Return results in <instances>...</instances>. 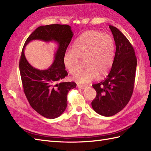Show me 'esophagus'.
Returning <instances> with one entry per match:
<instances>
[{
	"mask_svg": "<svg viewBox=\"0 0 151 151\" xmlns=\"http://www.w3.org/2000/svg\"><path fill=\"white\" fill-rule=\"evenodd\" d=\"M77 87L80 89H86V88H87V86H82V85H79L78 84L77 85Z\"/></svg>",
	"mask_w": 151,
	"mask_h": 151,
	"instance_id": "obj_1",
	"label": "esophagus"
}]
</instances>
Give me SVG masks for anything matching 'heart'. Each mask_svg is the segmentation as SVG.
Masks as SVG:
<instances>
[{
	"mask_svg": "<svg viewBox=\"0 0 151 151\" xmlns=\"http://www.w3.org/2000/svg\"><path fill=\"white\" fill-rule=\"evenodd\" d=\"M114 40L110 35L101 32L88 30L82 34L73 45V50H67L63 54L64 65L69 72L75 75L81 68V60H84V70L74 76L80 84H86L99 76L108 75L113 63Z\"/></svg>",
	"mask_w": 151,
	"mask_h": 151,
	"instance_id": "heart-1",
	"label": "heart"
}]
</instances>
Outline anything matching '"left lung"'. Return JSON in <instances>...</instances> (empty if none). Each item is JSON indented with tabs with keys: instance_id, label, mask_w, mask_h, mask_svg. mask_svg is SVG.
<instances>
[{
	"instance_id": "1",
	"label": "left lung",
	"mask_w": 151,
	"mask_h": 151,
	"mask_svg": "<svg viewBox=\"0 0 151 151\" xmlns=\"http://www.w3.org/2000/svg\"><path fill=\"white\" fill-rule=\"evenodd\" d=\"M115 43V54L110 73L103 81L92 86L97 96L91 102L97 114L112 116L126 106L132 97L137 59L134 48L116 27L109 26Z\"/></svg>"
}]
</instances>
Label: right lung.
<instances>
[{"mask_svg":"<svg viewBox=\"0 0 151 151\" xmlns=\"http://www.w3.org/2000/svg\"><path fill=\"white\" fill-rule=\"evenodd\" d=\"M73 36L69 25L54 24L41 26L30 35L22 48L19 70L24 94L34 110L48 119H55L63 113L67 105V93L70 89L76 87L74 82H62L68 75L63 63V54ZM33 40L47 42L53 41L58 44L54 62L47 70L35 68L26 59L24 48Z\"/></svg>","mask_w":151,"mask_h":151,"instance_id":"1","label":"right lung"}]
</instances>
